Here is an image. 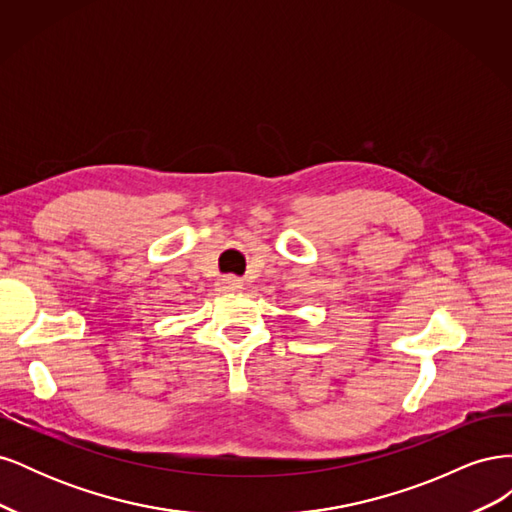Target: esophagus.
Listing matches in <instances>:
<instances>
[{
  "label": "esophagus",
  "instance_id": "1",
  "mask_svg": "<svg viewBox=\"0 0 512 512\" xmlns=\"http://www.w3.org/2000/svg\"><path fill=\"white\" fill-rule=\"evenodd\" d=\"M239 288H243V282L235 275H224L218 280V290L220 292H235Z\"/></svg>",
  "mask_w": 512,
  "mask_h": 512
}]
</instances>
